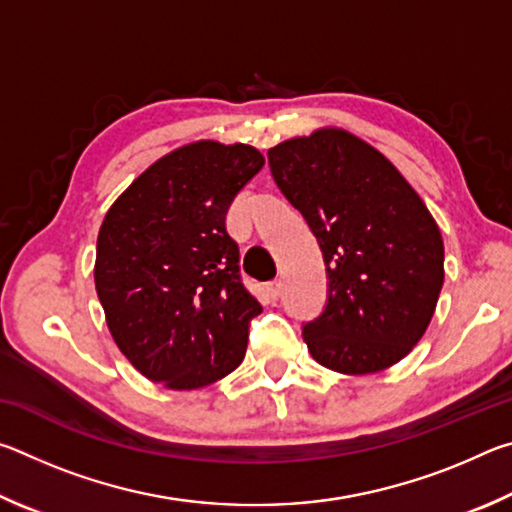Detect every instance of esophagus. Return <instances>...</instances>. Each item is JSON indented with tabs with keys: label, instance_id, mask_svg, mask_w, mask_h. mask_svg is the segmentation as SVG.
<instances>
[{
	"label": "esophagus",
	"instance_id": "34e87169",
	"mask_svg": "<svg viewBox=\"0 0 512 512\" xmlns=\"http://www.w3.org/2000/svg\"><path fill=\"white\" fill-rule=\"evenodd\" d=\"M280 293H282L280 282H268V284H266L264 296H266V300H268V302H275L277 298H280Z\"/></svg>",
	"mask_w": 512,
	"mask_h": 512
}]
</instances>
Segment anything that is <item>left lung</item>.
<instances>
[{"instance_id":"obj_1","label":"left lung","mask_w":512,"mask_h":512,"mask_svg":"<svg viewBox=\"0 0 512 512\" xmlns=\"http://www.w3.org/2000/svg\"><path fill=\"white\" fill-rule=\"evenodd\" d=\"M277 187L323 250L325 311L302 327L320 366L372 375L422 339L445 282V246L418 192L375 146L318 128L268 149Z\"/></svg>"}]
</instances>
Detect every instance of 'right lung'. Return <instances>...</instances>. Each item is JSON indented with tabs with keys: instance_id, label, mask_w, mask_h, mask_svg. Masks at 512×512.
I'll return each instance as SVG.
<instances>
[{
	"instance_id": "add662e5",
	"label": "right lung",
	"mask_w": 512,
	"mask_h": 512,
	"mask_svg": "<svg viewBox=\"0 0 512 512\" xmlns=\"http://www.w3.org/2000/svg\"><path fill=\"white\" fill-rule=\"evenodd\" d=\"M262 167L255 146L185 144L103 216L94 287L108 329L135 370L171 391L214 384L244 361L262 305L241 284L225 214Z\"/></svg>"
}]
</instances>
